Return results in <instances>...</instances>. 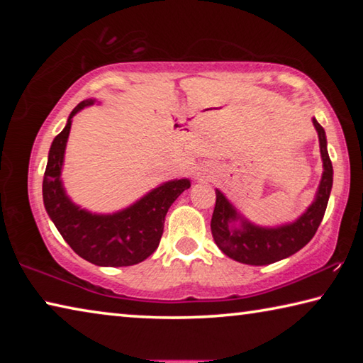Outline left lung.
I'll use <instances>...</instances> for the list:
<instances>
[{
	"mask_svg": "<svg viewBox=\"0 0 363 363\" xmlns=\"http://www.w3.org/2000/svg\"><path fill=\"white\" fill-rule=\"evenodd\" d=\"M312 123L318 134L323 173L314 201L296 220L277 227L256 225L238 213L227 196L216 189L211 233L219 250L230 259L250 266H267L294 255L315 235L333 186V167L328 157L325 130L315 118H312Z\"/></svg>",
	"mask_w": 363,
	"mask_h": 363,
	"instance_id": "8db88e82",
	"label": "left lung"
}]
</instances>
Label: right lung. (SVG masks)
<instances>
[{
    "mask_svg": "<svg viewBox=\"0 0 363 363\" xmlns=\"http://www.w3.org/2000/svg\"><path fill=\"white\" fill-rule=\"evenodd\" d=\"M94 104L96 99L79 102L64 130L54 138L43 179V201L60 235L83 259L102 267L134 266L158 248L164 216L177 196L190 187V181L184 177L160 184L133 205L108 214L91 213L73 203L60 179L65 147L73 116Z\"/></svg>",
    "mask_w": 363,
    "mask_h": 363,
    "instance_id": "right-lung-1",
    "label": "right lung"
}]
</instances>
